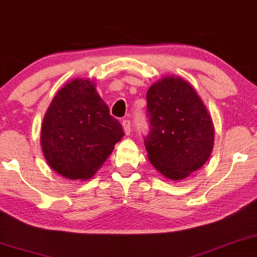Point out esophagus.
<instances>
[{"instance_id": "1", "label": "esophagus", "mask_w": 257, "mask_h": 257, "mask_svg": "<svg viewBox=\"0 0 257 257\" xmlns=\"http://www.w3.org/2000/svg\"><path fill=\"white\" fill-rule=\"evenodd\" d=\"M122 125H123V129H124L125 135H131V133H132L131 121H129V119H124V121L122 122Z\"/></svg>"}]
</instances>
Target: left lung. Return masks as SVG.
<instances>
[{
    "instance_id": "left-lung-1",
    "label": "left lung",
    "mask_w": 257,
    "mask_h": 257,
    "mask_svg": "<svg viewBox=\"0 0 257 257\" xmlns=\"http://www.w3.org/2000/svg\"><path fill=\"white\" fill-rule=\"evenodd\" d=\"M150 121L145 140L149 162L172 181H181L207 162L214 148L210 112L189 82L164 76L147 93Z\"/></svg>"
}]
</instances>
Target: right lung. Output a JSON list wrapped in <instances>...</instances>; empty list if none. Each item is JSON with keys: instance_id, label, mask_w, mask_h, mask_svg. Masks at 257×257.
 <instances>
[{"instance_id": "add662e5", "label": "right lung", "mask_w": 257, "mask_h": 257, "mask_svg": "<svg viewBox=\"0 0 257 257\" xmlns=\"http://www.w3.org/2000/svg\"><path fill=\"white\" fill-rule=\"evenodd\" d=\"M124 135L122 125L90 78H74L57 91L41 126V147L54 172L69 180H89Z\"/></svg>"}]
</instances>
